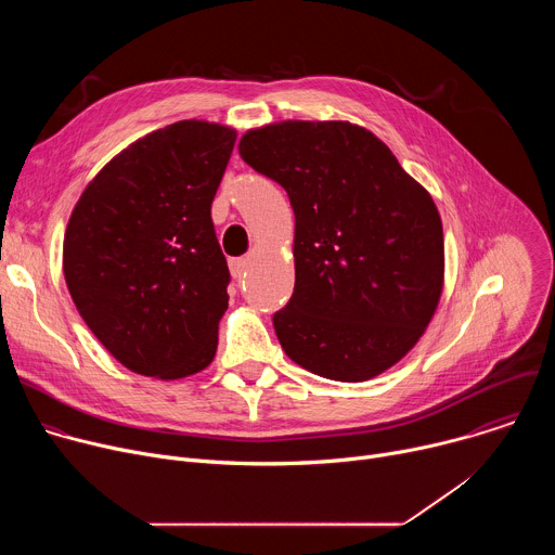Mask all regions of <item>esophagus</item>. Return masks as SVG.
I'll return each mask as SVG.
<instances>
[{"instance_id": "esophagus-1", "label": "esophagus", "mask_w": 555, "mask_h": 555, "mask_svg": "<svg viewBox=\"0 0 555 555\" xmlns=\"http://www.w3.org/2000/svg\"><path fill=\"white\" fill-rule=\"evenodd\" d=\"M248 259H230V274L234 279H242L246 276V270H248Z\"/></svg>"}]
</instances>
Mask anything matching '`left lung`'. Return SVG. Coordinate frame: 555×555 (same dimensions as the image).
<instances>
[{
    "instance_id": "1",
    "label": "left lung",
    "mask_w": 555,
    "mask_h": 555,
    "mask_svg": "<svg viewBox=\"0 0 555 555\" xmlns=\"http://www.w3.org/2000/svg\"><path fill=\"white\" fill-rule=\"evenodd\" d=\"M240 155L289 197L296 283L274 313L283 351L336 382L371 379L426 332L443 289L430 193L390 149L345 120L250 129Z\"/></svg>"
}]
</instances>
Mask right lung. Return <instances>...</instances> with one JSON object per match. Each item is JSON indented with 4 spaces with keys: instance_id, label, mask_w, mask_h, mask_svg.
Segmentation results:
<instances>
[{
    "instance_id": "1",
    "label": "right lung",
    "mask_w": 555,
    "mask_h": 555,
    "mask_svg": "<svg viewBox=\"0 0 555 555\" xmlns=\"http://www.w3.org/2000/svg\"><path fill=\"white\" fill-rule=\"evenodd\" d=\"M234 140L206 120L151 131L99 171L69 215V296L133 373L180 379L215 358L230 272L210 204Z\"/></svg>"
}]
</instances>
